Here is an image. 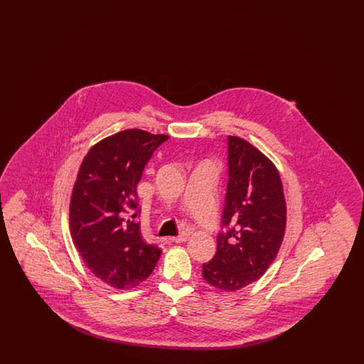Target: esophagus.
Here are the masks:
<instances>
[{"label": "esophagus", "instance_id": "obj_1", "mask_svg": "<svg viewBox=\"0 0 364 364\" xmlns=\"http://www.w3.org/2000/svg\"><path fill=\"white\" fill-rule=\"evenodd\" d=\"M187 240H190V233H187V232H184V233H181V235L171 239V242H187Z\"/></svg>", "mask_w": 364, "mask_h": 364}]
</instances>
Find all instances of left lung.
Returning a JSON list of instances; mask_svg holds the SVG:
<instances>
[{
    "instance_id": "obj_1",
    "label": "left lung",
    "mask_w": 364,
    "mask_h": 364,
    "mask_svg": "<svg viewBox=\"0 0 364 364\" xmlns=\"http://www.w3.org/2000/svg\"><path fill=\"white\" fill-rule=\"evenodd\" d=\"M224 232L214 258L202 264L208 285L235 292L259 279L285 235L287 203L274 164L247 140L228 136Z\"/></svg>"
}]
</instances>
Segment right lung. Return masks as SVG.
Returning a JSON list of instances; mask_svg holds the SVG:
<instances>
[{
  "mask_svg": "<svg viewBox=\"0 0 364 364\" xmlns=\"http://www.w3.org/2000/svg\"><path fill=\"white\" fill-rule=\"evenodd\" d=\"M168 135L125 129L94 144L76 177L70 236L95 277L129 289L149 277L161 250L140 233L138 187L143 169Z\"/></svg>",
  "mask_w": 364,
  "mask_h": 364,
  "instance_id": "obj_1",
  "label": "right lung"
}]
</instances>
